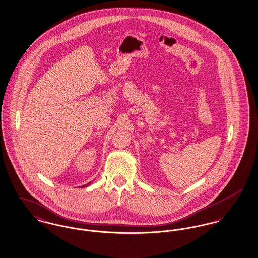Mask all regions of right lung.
<instances>
[{
	"label": "right lung",
	"instance_id": "add662e5",
	"mask_svg": "<svg viewBox=\"0 0 258 258\" xmlns=\"http://www.w3.org/2000/svg\"><path fill=\"white\" fill-rule=\"evenodd\" d=\"M89 183H90V182H89ZM89 183H87V184H89ZM87 184H86V185H87ZM84 186H85V185H83V186H82V187H84Z\"/></svg>",
	"mask_w": 258,
	"mask_h": 258
}]
</instances>
